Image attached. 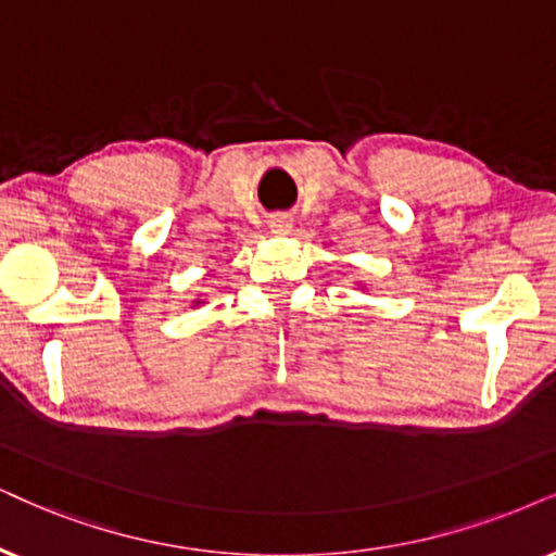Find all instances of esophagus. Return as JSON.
Instances as JSON below:
<instances>
[{
    "mask_svg": "<svg viewBox=\"0 0 556 556\" xmlns=\"http://www.w3.org/2000/svg\"><path fill=\"white\" fill-rule=\"evenodd\" d=\"M269 228H271L274 236H290L292 233V217H287V215L271 217Z\"/></svg>",
    "mask_w": 556,
    "mask_h": 556,
    "instance_id": "esophagus-1",
    "label": "esophagus"
}]
</instances>
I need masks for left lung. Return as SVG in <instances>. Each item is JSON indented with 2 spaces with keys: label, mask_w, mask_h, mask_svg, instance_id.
I'll list each match as a JSON object with an SVG mask.
<instances>
[{
  "label": "left lung",
  "mask_w": 556,
  "mask_h": 556,
  "mask_svg": "<svg viewBox=\"0 0 556 556\" xmlns=\"http://www.w3.org/2000/svg\"><path fill=\"white\" fill-rule=\"evenodd\" d=\"M356 287H359V290H367V285H362V282H356Z\"/></svg>",
  "instance_id": "obj_1"
}]
</instances>
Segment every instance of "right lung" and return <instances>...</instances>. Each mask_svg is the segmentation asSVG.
I'll list each match as a JSON object with an SVG mask.
<instances>
[{"instance_id": "obj_1", "label": "right lung", "mask_w": 556, "mask_h": 556, "mask_svg": "<svg viewBox=\"0 0 556 556\" xmlns=\"http://www.w3.org/2000/svg\"><path fill=\"white\" fill-rule=\"evenodd\" d=\"M189 305H192V307L205 305V298H202V294H194V298H192V302H189Z\"/></svg>"}]
</instances>
